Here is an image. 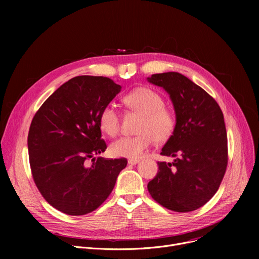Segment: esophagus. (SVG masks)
<instances>
[{"mask_svg":"<svg viewBox=\"0 0 259 259\" xmlns=\"http://www.w3.org/2000/svg\"><path fill=\"white\" fill-rule=\"evenodd\" d=\"M140 160L139 159H128V164L129 165H137L138 164V162H139Z\"/></svg>","mask_w":259,"mask_h":259,"instance_id":"34e87169","label":"esophagus"}]
</instances>
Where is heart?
<instances>
[{
  "instance_id": "1",
  "label": "heart",
  "mask_w": 259,
  "mask_h": 259,
  "mask_svg": "<svg viewBox=\"0 0 259 259\" xmlns=\"http://www.w3.org/2000/svg\"><path fill=\"white\" fill-rule=\"evenodd\" d=\"M126 105L143 115L137 137H122L110 145V152L115 157L139 159L154 141H168L175 130L176 117L165 107L160 95L149 88H139L125 98ZM101 129L110 137L119 130V114L114 105L105 106L99 116Z\"/></svg>"
}]
</instances>
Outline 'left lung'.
<instances>
[{
    "mask_svg": "<svg viewBox=\"0 0 259 259\" xmlns=\"http://www.w3.org/2000/svg\"><path fill=\"white\" fill-rule=\"evenodd\" d=\"M147 79L169 94L176 117L175 130L160 152L174 160L157 162L158 172L148 191L169 210L194 211L213 197L227 169L224 114L211 95L179 72Z\"/></svg>",
    "mask_w": 259,
    "mask_h": 259,
    "instance_id": "1",
    "label": "left lung"
}]
</instances>
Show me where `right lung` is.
<instances>
[{"instance_id":"add662e5","label":"right lung","mask_w":259,"mask_h":259,"mask_svg":"<svg viewBox=\"0 0 259 259\" xmlns=\"http://www.w3.org/2000/svg\"><path fill=\"white\" fill-rule=\"evenodd\" d=\"M120 89L108 77L75 76L50 95L31 121L27 143L34 183L65 214L85 215L99 208L127 166L126 158L94 157L107 149L100 113Z\"/></svg>"}]
</instances>
